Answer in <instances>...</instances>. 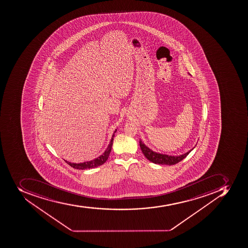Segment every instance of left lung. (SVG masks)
I'll list each match as a JSON object with an SVG mask.
<instances>
[{"label":"left lung","mask_w":248,"mask_h":248,"mask_svg":"<svg viewBox=\"0 0 248 248\" xmlns=\"http://www.w3.org/2000/svg\"><path fill=\"white\" fill-rule=\"evenodd\" d=\"M140 146L141 151H142L147 159L149 160L150 161L153 162V163L157 164V165H172L177 164L179 161L184 160L195 148V147H193L191 150H189L186 153L183 154V155H169L153 151L150 147H147L145 143H143V141L141 140H140Z\"/></svg>","instance_id":"1"}]
</instances>
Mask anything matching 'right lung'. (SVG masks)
<instances>
[{"label":"right lung","instance_id":"1","mask_svg":"<svg viewBox=\"0 0 248 248\" xmlns=\"http://www.w3.org/2000/svg\"><path fill=\"white\" fill-rule=\"evenodd\" d=\"M117 129H115V132L113 133L112 137H111V140L109 143L108 146L107 148L105 150L104 153L101 154L100 156L96 157L94 159L91 160V161H83V162H80V163H73V162H70V161H66L64 160L68 165H70L71 167H73V169H79V170H83V169H93V168H97L100 165H102L103 164H105L108 158L109 155L111 153V147H112L113 140H114V137H115V133H116Z\"/></svg>","mask_w":248,"mask_h":248}]
</instances>
